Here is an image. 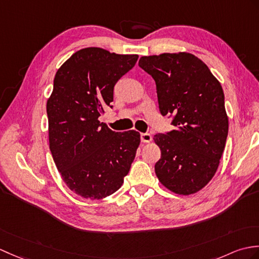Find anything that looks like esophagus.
<instances>
[{"label":"esophagus","instance_id":"1","mask_svg":"<svg viewBox=\"0 0 259 259\" xmlns=\"http://www.w3.org/2000/svg\"><path fill=\"white\" fill-rule=\"evenodd\" d=\"M140 138H141V141L144 143H149L152 141V136L148 134V132H146V134H141Z\"/></svg>","mask_w":259,"mask_h":259}]
</instances>
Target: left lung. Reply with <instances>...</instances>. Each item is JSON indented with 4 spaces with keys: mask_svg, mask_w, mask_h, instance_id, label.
<instances>
[{
    "mask_svg": "<svg viewBox=\"0 0 259 259\" xmlns=\"http://www.w3.org/2000/svg\"><path fill=\"white\" fill-rule=\"evenodd\" d=\"M139 66L155 81L161 115L173 116L176 127L153 138L161 150L155 174L174 193H196L214 177L225 148L223 89L207 66L190 53L143 56Z\"/></svg>",
    "mask_w": 259,
    "mask_h": 259,
    "instance_id": "left-lung-1",
    "label": "left lung"
}]
</instances>
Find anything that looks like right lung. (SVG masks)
I'll return each instance as SVG.
<instances>
[{"label": "right lung", "mask_w": 259, "mask_h": 259, "mask_svg": "<svg viewBox=\"0 0 259 259\" xmlns=\"http://www.w3.org/2000/svg\"><path fill=\"white\" fill-rule=\"evenodd\" d=\"M137 61L138 55L87 47L73 54L54 78L46 105L50 149L64 182L81 197L100 200L115 193L135 160L139 132H115L98 118L112 107L113 87Z\"/></svg>", "instance_id": "add662e5"}]
</instances>
